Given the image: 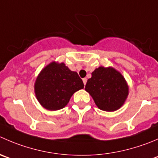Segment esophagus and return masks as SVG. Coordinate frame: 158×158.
I'll list each match as a JSON object with an SVG mask.
<instances>
[{
    "instance_id": "34e87169",
    "label": "esophagus",
    "mask_w": 158,
    "mask_h": 158,
    "mask_svg": "<svg viewBox=\"0 0 158 158\" xmlns=\"http://www.w3.org/2000/svg\"><path fill=\"white\" fill-rule=\"evenodd\" d=\"M82 81H83L84 85H85V84H86V82H87V79L86 78H84V79H82Z\"/></svg>"
}]
</instances>
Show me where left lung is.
Instances as JSON below:
<instances>
[{
	"label": "left lung",
	"mask_w": 158,
	"mask_h": 158,
	"mask_svg": "<svg viewBox=\"0 0 158 158\" xmlns=\"http://www.w3.org/2000/svg\"><path fill=\"white\" fill-rule=\"evenodd\" d=\"M98 108L112 112L120 109L126 101L129 87L124 77L113 67L100 66L92 73L85 88Z\"/></svg>",
	"instance_id": "obj_1"
}]
</instances>
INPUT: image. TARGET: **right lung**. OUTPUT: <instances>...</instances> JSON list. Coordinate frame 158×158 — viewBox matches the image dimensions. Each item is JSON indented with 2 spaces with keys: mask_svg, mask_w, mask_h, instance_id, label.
Returning a JSON list of instances; mask_svg holds the SVG:
<instances>
[{
  "mask_svg": "<svg viewBox=\"0 0 158 158\" xmlns=\"http://www.w3.org/2000/svg\"><path fill=\"white\" fill-rule=\"evenodd\" d=\"M83 88L78 73L71 71L63 62L48 64L41 71L35 83L37 99L48 110L64 108L74 93Z\"/></svg>",
  "mask_w": 158,
  "mask_h": 158,
  "instance_id": "1",
  "label": "right lung"
}]
</instances>
